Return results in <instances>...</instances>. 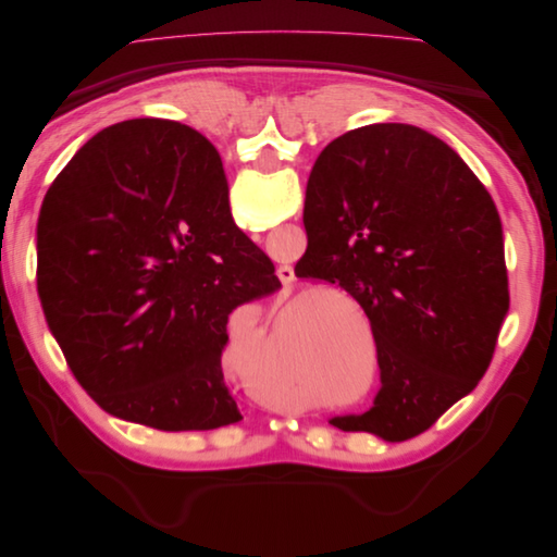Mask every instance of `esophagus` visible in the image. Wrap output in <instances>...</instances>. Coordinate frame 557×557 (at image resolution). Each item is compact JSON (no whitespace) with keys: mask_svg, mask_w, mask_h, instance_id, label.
<instances>
[{"mask_svg":"<svg viewBox=\"0 0 557 557\" xmlns=\"http://www.w3.org/2000/svg\"><path fill=\"white\" fill-rule=\"evenodd\" d=\"M278 278H281L283 285H288V283L295 281V272L288 264H283V267H278Z\"/></svg>","mask_w":557,"mask_h":557,"instance_id":"obj_1","label":"esophagus"}]
</instances>
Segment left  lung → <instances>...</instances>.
Returning <instances> with one entry per match:
<instances>
[{"instance_id":"obj_1","label":"left lung","mask_w":557,"mask_h":557,"mask_svg":"<svg viewBox=\"0 0 557 557\" xmlns=\"http://www.w3.org/2000/svg\"><path fill=\"white\" fill-rule=\"evenodd\" d=\"M297 278L339 283L372 323L381 391L344 432L404 442L469 395L509 313L495 201L465 160L416 125L350 129L318 156Z\"/></svg>"}]
</instances>
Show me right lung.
<instances>
[{
    "label": "right lung",
    "instance_id": "add662e5",
    "mask_svg": "<svg viewBox=\"0 0 557 557\" xmlns=\"http://www.w3.org/2000/svg\"><path fill=\"white\" fill-rule=\"evenodd\" d=\"M281 288L234 225L218 150L137 117L78 148L37 223V290L72 374L107 413L162 432L239 423L227 315Z\"/></svg>",
    "mask_w": 557,
    "mask_h": 557
}]
</instances>
